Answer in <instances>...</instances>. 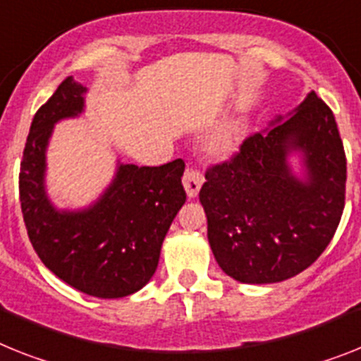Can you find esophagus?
<instances>
[{
	"label": "esophagus",
	"mask_w": 361,
	"mask_h": 361,
	"mask_svg": "<svg viewBox=\"0 0 361 361\" xmlns=\"http://www.w3.org/2000/svg\"><path fill=\"white\" fill-rule=\"evenodd\" d=\"M202 183H204V176L200 174L198 171H187L185 176H183V189H185L187 196L189 198H196L202 189Z\"/></svg>",
	"instance_id": "obj_1"
}]
</instances>
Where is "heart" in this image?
<instances>
[{
	"instance_id": "heart-1",
	"label": "heart",
	"mask_w": 361,
	"mask_h": 361,
	"mask_svg": "<svg viewBox=\"0 0 361 361\" xmlns=\"http://www.w3.org/2000/svg\"><path fill=\"white\" fill-rule=\"evenodd\" d=\"M242 145V124L238 117H229L211 132L207 139L209 154L216 159L227 161L238 154Z\"/></svg>"
}]
</instances>
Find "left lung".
I'll return each mask as SVG.
<instances>
[{"instance_id": "left-lung-1", "label": "left lung", "mask_w": 361, "mask_h": 361, "mask_svg": "<svg viewBox=\"0 0 361 361\" xmlns=\"http://www.w3.org/2000/svg\"><path fill=\"white\" fill-rule=\"evenodd\" d=\"M347 159L338 124L314 92L240 154L205 174L200 204L218 266L244 284L301 274L334 237L345 205Z\"/></svg>"}]
</instances>
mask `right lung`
I'll use <instances>...</instances> for the list:
<instances>
[{
  "label": "right lung",
  "instance_id": "add662e5",
  "mask_svg": "<svg viewBox=\"0 0 361 361\" xmlns=\"http://www.w3.org/2000/svg\"><path fill=\"white\" fill-rule=\"evenodd\" d=\"M87 87L68 77L36 111L20 169V202L40 260L63 283L101 299L139 292L156 274L163 240L185 190L181 159L137 166L117 159L111 181L92 204L60 209L47 192V148L60 121L86 111Z\"/></svg>",
  "mask_w": 361,
  "mask_h": 361
}]
</instances>
